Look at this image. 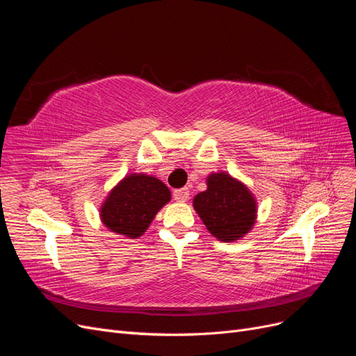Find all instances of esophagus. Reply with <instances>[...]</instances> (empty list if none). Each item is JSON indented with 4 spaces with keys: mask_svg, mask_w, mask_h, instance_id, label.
Returning a JSON list of instances; mask_svg holds the SVG:
<instances>
[{
    "mask_svg": "<svg viewBox=\"0 0 356 356\" xmlns=\"http://www.w3.org/2000/svg\"><path fill=\"white\" fill-rule=\"evenodd\" d=\"M188 197H190V191H188L187 187L178 188V190L174 191V199H175L177 202H187Z\"/></svg>",
    "mask_w": 356,
    "mask_h": 356,
    "instance_id": "1",
    "label": "esophagus"
}]
</instances>
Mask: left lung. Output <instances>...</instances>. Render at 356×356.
I'll return each instance as SVG.
<instances>
[{
  "label": "left lung",
  "instance_id": "1",
  "mask_svg": "<svg viewBox=\"0 0 356 356\" xmlns=\"http://www.w3.org/2000/svg\"><path fill=\"white\" fill-rule=\"evenodd\" d=\"M207 184L208 188L193 200L203 224L222 242L243 238L252 229L257 217L252 193L224 172L209 175Z\"/></svg>",
  "mask_w": 356,
  "mask_h": 356
}]
</instances>
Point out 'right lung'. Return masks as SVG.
<instances>
[{
    "label": "right lung",
    "mask_w": 356,
    "mask_h": 356,
    "mask_svg": "<svg viewBox=\"0 0 356 356\" xmlns=\"http://www.w3.org/2000/svg\"><path fill=\"white\" fill-rule=\"evenodd\" d=\"M169 200L170 191L160 179L132 174L118 182L105 199L101 220L108 230L136 239Z\"/></svg>",
    "instance_id": "1"
}]
</instances>
